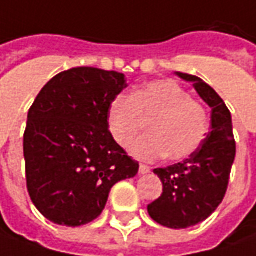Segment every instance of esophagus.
Listing matches in <instances>:
<instances>
[{"instance_id": "34e87169", "label": "esophagus", "mask_w": 256, "mask_h": 256, "mask_svg": "<svg viewBox=\"0 0 256 256\" xmlns=\"http://www.w3.org/2000/svg\"><path fill=\"white\" fill-rule=\"evenodd\" d=\"M149 172H150V168H149V166H146V165H140V166H139V174H140V175H146V174Z\"/></svg>"}]
</instances>
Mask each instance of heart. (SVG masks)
<instances>
[{
	"instance_id": "b5f03b06",
	"label": "heart",
	"mask_w": 256,
	"mask_h": 256,
	"mask_svg": "<svg viewBox=\"0 0 256 256\" xmlns=\"http://www.w3.org/2000/svg\"><path fill=\"white\" fill-rule=\"evenodd\" d=\"M149 121L150 134L130 146V154L144 162L166 155L171 160L190 158L208 133L207 110L172 80L146 84L132 96L117 94L110 102L108 128L122 148L128 146Z\"/></svg>"
}]
</instances>
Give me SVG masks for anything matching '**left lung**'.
I'll use <instances>...</instances> for the list:
<instances>
[{"label": "left lung", "mask_w": 256, "mask_h": 256, "mask_svg": "<svg viewBox=\"0 0 256 256\" xmlns=\"http://www.w3.org/2000/svg\"><path fill=\"white\" fill-rule=\"evenodd\" d=\"M192 86L212 108V128L200 149L186 159L154 172L162 181V194L148 206L156 223L171 229H187L208 218L223 202L236 155L232 116L224 101L203 80L175 72Z\"/></svg>", "instance_id": "left-lung-1"}]
</instances>
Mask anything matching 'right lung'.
Returning <instances> with one entry per match:
<instances>
[{
    "label": "right lung",
    "instance_id": "right-lung-1",
    "mask_svg": "<svg viewBox=\"0 0 256 256\" xmlns=\"http://www.w3.org/2000/svg\"><path fill=\"white\" fill-rule=\"evenodd\" d=\"M126 86L120 72L81 66L58 74L38 92L23 148L30 198L48 220L70 228L96 220L114 184L139 171L107 122L110 102Z\"/></svg>",
    "mask_w": 256,
    "mask_h": 256
}]
</instances>
